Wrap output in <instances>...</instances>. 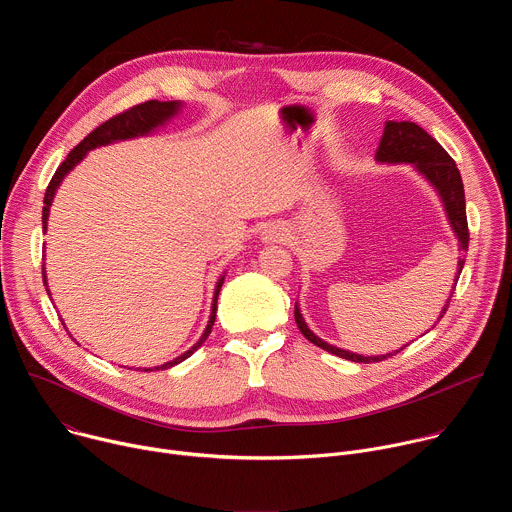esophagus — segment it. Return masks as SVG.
Instances as JSON below:
<instances>
[{"label": "esophagus", "mask_w": 512, "mask_h": 512, "mask_svg": "<svg viewBox=\"0 0 512 512\" xmlns=\"http://www.w3.org/2000/svg\"><path fill=\"white\" fill-rule=\"evenodd\" d=\"M285 239H287V233H285V229L281 225H271L263 233V241L265 243H283Z\"/></svg>", "instance_id": "34e87169"}]
</instances>
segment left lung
Instances as JSON below:
<instances>
[{"label":"left lung","instance_id":"1","mask_svg":"<svg viewBox=\"0 0 512 512\" xmlns=\"http://www.w3.org/2000/svg\"><path fill=\"white\" fill-rule=\"evenodd\" d=\"M375 160L379 164H411L433 188L435 192L440 194L446 216L450 221V227L458 239L460 251H468V241H470V233H468V221H466V198H464V184H462V176L460 170L456 168V162L450 158V154L442 148L440 143H437L425 129H421L417 123L411 121H387L385 123V131L379 143V150ZM464 267V257L458 259V273L454 277V287L460 279ZM454 294V289H452ZM452 294L437 318L440 322L450 306ZM296 324L300 328V332L316 346L324 348L326 352H332L340 358L352 360V362H379L385 360L387 356L397 354L399 350H403L405 346H401L395 352H387V354H377V356H362L350 350H342L338 346H332L328 342H324L322 338H318L306 324L300 306L296 304Z\"/></svg>","mask_w":512,"mask_h":512}]
</instances>
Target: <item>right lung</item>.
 Wrapping results in <instances>:
<instances>
[{"label":"right lung","mask_w":512,"mask_h":512,"mask_svg":"<svg viewBox=\"0 0 512 512\" xmlns=\"http://www.w3.org/2000/svg\"><path fill=\"white\" fill-rule=\"evenodd\" d=\"M182 103L180 101H145L141 105H135L115 117H111L109 121L101 123L97 129H93L75 150H70V154L66 156V160L58 166V170L54 172L48 188H46V194H44V208H42V229L46 233L48 229V212H50V206H52V200H54V194L60 186V182L64 180V176L75 168L91 150L95 148H101V145H109V143H115V141H123V139H133V137H139V135H148L152 133L156 127L164 125L166 121H170L178 111H180ZM42 279H44V285H46V271L42 267ZM223 281H225V275L216 281V287H214V298H212V310H210V318H208V324L204 328V334L200 336V340L190 348L186 350L184 354H180L178 358L162 364V367H154L156 371H164V369H172L174 364L186 360L188 356L194 354V350H198L202 346V342L208 338L210 330H212V324H214V318H216V300H218V291H221L223 287ZM48 296H50V289L46 287ZM154 369H143V373L148 371H154ZM139 371V369H137Z\"/></svg>","instance_id":"obj_1"}]
</instances>
